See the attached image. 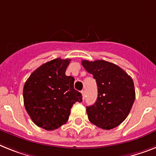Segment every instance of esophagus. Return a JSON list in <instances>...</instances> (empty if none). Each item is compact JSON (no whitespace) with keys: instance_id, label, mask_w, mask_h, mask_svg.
Listing matches in <instances>:
<instances>
[{"instance_id":"34e87169","label":"esophagus","mask_w":156,"mask_h":156,"mask_svg":"<svg viewBox=\"0 0 156 156\" xmlns=\"http://www.w3.org/2000/svg\"><path fill=\"white\" fill-rule=\"evenodd\" d=\"M81 93H82V100L84 101L85 95H86V91H85V90H82V91Z\"/></svg>"}]
</instances>
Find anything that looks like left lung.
Listing matches in <instances>:
<instances>
[{
    "mask_svg": "<svg viewBox=\"0 0 156 156\" xmlns=\"http://www.w3.org/2000/svg\"><path fill=\"white\" fill-rule=\"evenodd\" d=\"M82 64L98 85L96 102L86 107L89 120L101 129H114L126 119L134 103L133 78L120 66L105 60H82Z\"/></svg>",
    "mask_w": 156,
    "mask_h": 156,
    "instance_id": "8db88e82",
    "label": "left lung"
}]
</instances>
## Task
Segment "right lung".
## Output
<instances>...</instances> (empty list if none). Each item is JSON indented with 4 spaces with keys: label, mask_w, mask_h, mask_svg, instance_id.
<instances>
[{
    "label": "right lung",
    "mask_w": 156,
    "mask_h": 156,
    "mask_svg": "<svg viewBox=\"0 0 156 156\" xmlns=\"http://www.w3.org/2000/svg\"><path fill=\"white\" fill-rule=\"evenodd\" d=\"M70 62L58 58L43 64L23 86L26 111L42 129L55 130L66 124L73 105L82 101L81 93L74 88V78L65 74Z\"/></svg>",
    "instance_id": "right-lung-1"
}]
</instances>
